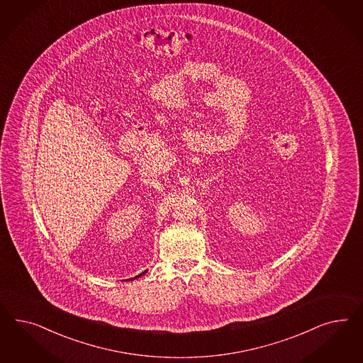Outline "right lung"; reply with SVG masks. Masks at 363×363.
<instances>
[{"mask_svg":"<svg viewBox=\"0 0 363 363\" xmlns=\"http://www.w3.org/2000/svg\"><path fill=\"white\" fill-rule=\"evenodd\" d=\"M145 273H146V272H145ZM145 273H143V274H145ZM143 274H140V275H138V277H141V275H143Z\"/></svg>","mask_w":363,"mask_h":363,"instance_id":"add662e5","label":"right lung"}]
</instances>
